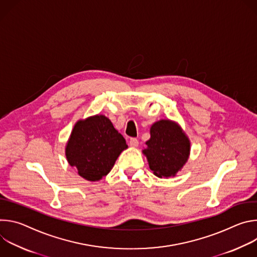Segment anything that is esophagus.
I'll return each instance as SVG.
<instances>
[{
  "instance_id": "34e87169",
  "label": "esophagus",
  "mask_w": 257,
  "mask_h": 257,
  "mask_svg": "<svg viewBox=\"0 0 257 257\" xmlns=\"http://www.w3.org/2000/svg\"><path fill=\"white\" fill-rule=\"evenodd\" d=\"M138 139L137 138H130L129 140V144L131 148H136V146H138Z\"/></svg>"
}]
</instances>
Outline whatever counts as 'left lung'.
<instances>
[{"label": "left lung", "mask_w": 257, "mask_h": 257, "mask_svg": "<svg viewBox=\"0 0 257 257\" xmlns=\"http://www.w3.org/2000/svg\"><path fill=\"white\" fill-rule=\"evenodd\" d=\"M142 151L150 169L159 178L174 177L187 163L190 156V140L181 126L169 119L155 122L151 138Z\"/></svg>", "instance_id": "8db88e82"}]
</instances>
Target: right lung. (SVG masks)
I'll list each match as a JSON object with an SVG mask.
<instances>
[{"mask_svg": "<svg viewBox=\"0 0 257 257\" xmlns=\"http://www.w3.org/2000/svg\"><path fill=\"white\" fill-rule=\"evenodd\" d=\"M125 138L103 115L78 120L66 143L65 155L70 166L87 181H99L113 169L123 151Z\"/></svg>", "mask_w": 257, "mask_h": 257, "instance_id": "right-lung-1", "label": "right lung"}]
</instances>
